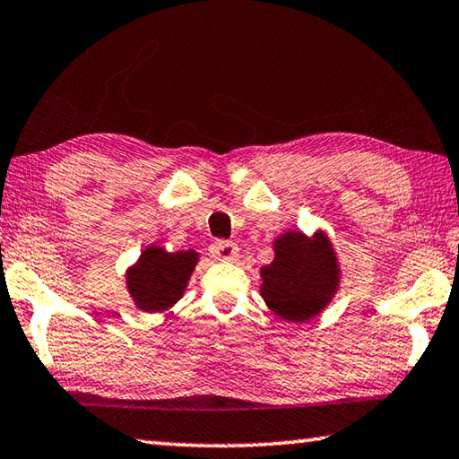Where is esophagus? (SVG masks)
<instances>
[{
	"instance_id": "34e87169",
	"label": "esophagus",
	"mask_w": 459,
	"mask_h": 459,
	"mask_svg": "<svg viewBox=\"0 0 459 459\" xmlns=\"http://www.w3.org/2000/svg\"><path fill=\"white\" fill-rule=\"evenodd\" d=\"M210 253L221 261H232L238 255V247L232 241H216L212 247H210Z\"/></svg>"
}]
</instances>
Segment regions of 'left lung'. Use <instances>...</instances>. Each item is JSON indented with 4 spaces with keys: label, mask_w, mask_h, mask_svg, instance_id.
Masks as SVG:
<instances>
[{
    "label": "left lung",
    "mask_w": 459,
    "mask_h": 459,
    "mask_svg": "<svg viewBox=\"0 0 459 459\" xmlns=\"http://www.w3.org/2000/svg\"><path fill=\"white\" fill-rule=\"evenodd\" d=\"M261 296L286 321H308L325 308L337 288L339 272L326 235L310 241L288 232L275 241V259L261 269Z\"/></svg>",
    "instance_id": "1"
}]
</instances>
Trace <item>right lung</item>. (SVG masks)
Wrapping results in <instances>:
<instances>
[{"label":"right lung","instance_id":"1","mask_svg":"<svg viewBox=\"0 0 459 459\" xmlns=\"http://www.w3.org/2000/svg\"><path fill=\"white\" fill-rule=\"evenodd\" d=\"M194 251L165 253L151 247L128 272V292L133 294L136 307L143 312H159L176 304L190 273L195 267Z\"/></svg>","mask_w":459,"mask_h":459}]
</instances>
